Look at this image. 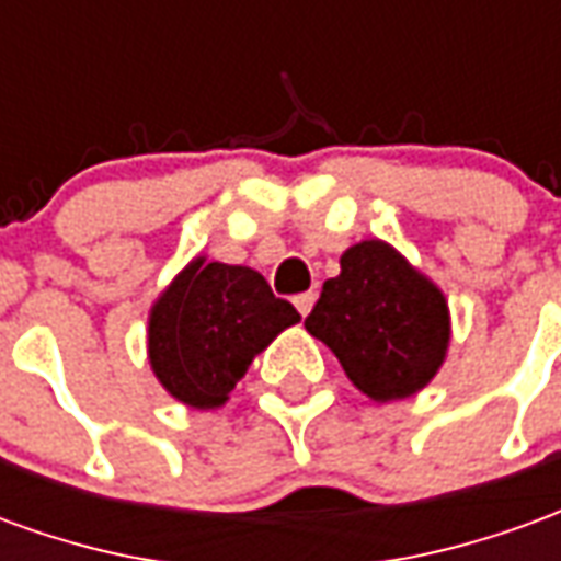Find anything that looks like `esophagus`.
I'll return each instance as SVG.
<instances>
[{
  "label": "esophagus",
  "mask_w": 561,
  "mask_h": 561,
  "mask_svg": "<svg viewBox=\"0 0 561 561\" xmlns=\"http://www.w3.org/2000/svg\"><path fill=\"white\" fill-rule=\"evenodd\" d=\"M312 304H316V291H304L294 297V306H297V312H300V316H309Z\"/></svg>",
  "instance_id": "34e87169"
}]
</instances>
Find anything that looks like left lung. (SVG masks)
I'll return each mask as SVG.
<instances>
[{
  "label": "left lung",
  "instance_id": "obj_1",
  "mask_svg": "<svg viewBox=\"0 0 561 561\" xmlns=\"http://www.w3.org/2000/svg\"><path fill=\"white\" fill-rule=\"evenodd\" d=\"M340 264L342 273L324 282L306 316V330L340 357L366 397H412L445 360V297L381 240L352 245Z\"/></svg>",
  "mask_w": 561,
  "mask_h": 561
}]
</instances>
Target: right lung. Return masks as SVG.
<instances>
[{
	"label": "right lung",
	"mask_w": 561,
	"mask_h": 561,
	"mask_svg": "<svg viewBox=\"0 0 561 561\" xmlns=\"http://www.w3.org/2000/svg\"><path fill=\"white\" fill-rule=\"evenodd\" d=\"M297 321V309L270 291L261 273L197 257L152 306L149 364L176 400L213 409L252 357Z\"/></svg>",
	"instance_id": "1"
}]
</instances>
